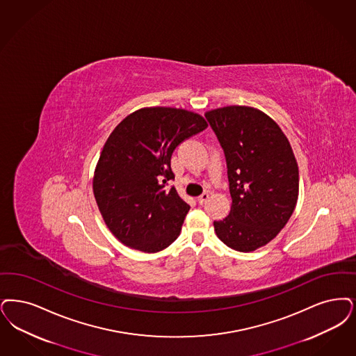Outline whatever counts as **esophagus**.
I'll return each mask as SVG.
<instances>
[{
  "label": "esophagus",
  "instance_id": "esophagus-1",
  "mask_svg": "<svg viewBox=\"0 0 356 356\" xmlns=\"http://www.w3.org/2000/svg\"><path fill=\"white\" fill-rule=\"evenodd\" d=\"M208 200H209V195L208 193H202L201 196L197 197V202H199L200 205H204Z\"/></svg>",
  "mask_w": 356,
  "mask_h": 356
}]
</instances>
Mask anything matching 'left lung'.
<instances>
[{
  "label": "left lung",
  "mask_w": 356,
  "mask_h": 356,
  "mask_svg": "<svg viewBox=\"0 0 356 356\" xmlns=\"http://www.w3.org/2000/svg\"><path fill=\"white\" fill-rule=\"evenodd\" d=\"M205 118L224 151L232 208L214 221L217 237L238 252L270 242L287 224L298 200V164L278 124L262 111L228 106Z\"/></svg>",
  "instance_id": "obj_1"
}]
</instances>
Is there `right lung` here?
<instances>
[{
    "mask_svg": "<svg viewBox=\"0 0 356 356\" xmlns=\"http://www.w3.org/2000/svg\"><path fill=\"white\" fill-rule=\"evenodd\" d=\"M208 127L202 116L172 107L138 110L104 144L94 175V196L115 237L156 253L175 241L189 205L170 181L177 145Z\"/></svg>",
    "mask_w": 356,
    "mask_h": 356,
    "instance_id": "obj_1",
    "label": "right lung"
}]
</instances>
